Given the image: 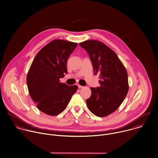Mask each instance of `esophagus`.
Returning a JSON list of instances; mask_svg holds the SVG:
<instances>
[{
	"instance_id": "1",
	"label": "esophagus",
	"mask_w": 158,
	"mask_h": 158,
	"mask_svg": "<svg viewBox=\"0 0 158 158\" xmlns=\"http://www.w3.org/2000/svg\"><path fill=\"white\" fill-rule=\"evenodd\" d=\"M78 88L80 89V88H83V86H81V85H78Z\"/></svg>"
}]
</instances>
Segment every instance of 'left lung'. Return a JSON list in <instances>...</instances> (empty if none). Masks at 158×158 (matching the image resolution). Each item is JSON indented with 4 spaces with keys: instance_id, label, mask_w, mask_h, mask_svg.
I'll use <instances>...</instances> for the list:
<instances>
[{
    "instance_id": "left-lung-1",
    "label": "left lung",
    "mask_w": 158,
    "mask_h": 158,
    "mask_svg": "<svg viewBox=\"0 0 158 158\" xmlns=\"http://www.w3.org/2000/svg\"><path fill=\"white\" fill-rule=\"evenodd\" d=\"M80 46L89 54L94 73L100 78L99 87L90 88L91 96L86 105L94 114L104 117L120 106L128 93L126 69L116 54L100 41L86 40Z\"/></svg>"
}]
</instances>
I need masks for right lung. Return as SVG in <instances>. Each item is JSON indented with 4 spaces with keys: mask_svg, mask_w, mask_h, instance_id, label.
Returning <instances> with one entry per match:
<instances>
[{
    "mask_svg": "<svg viewBox=\"0 0 158 158\" xmlns=\"http://www.w3.org/2000/svg\"><path fill=\"white\" fill-rule=\"evenodd\" d=\"M78 44L56 39L43 47L35 57L27 75L30 96L43 113L55 116L64 110L77 85L60 83L67 73V62Z\"/></svg>",
    "mask_w": 158,
    "mask_h": 158,
    "instance_id": "right-lung-1",
    "label": "right lung"
}]
</instances>
